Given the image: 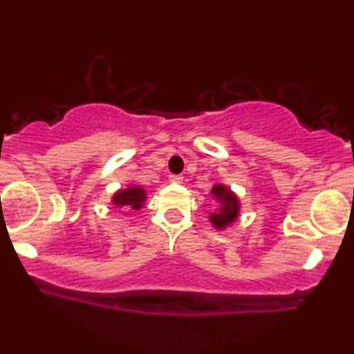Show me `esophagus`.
<instances>
[{"instance_id": "obj_1", "label": "esophagus", "mask_w": 354, "mask_h": 354, "mask_svg": "<svg viewBox=\"0 0 354 354\" xmlns=\"http://www.w3.org/2000/svg\"><path fill=\"white\" fill-rule=\"evenodd\" d=\"M169 181L171 183H183L181 174H169Z\"/></svg>"}]
</instances>
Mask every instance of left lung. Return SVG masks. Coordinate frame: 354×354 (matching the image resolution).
Returning a JSON list of instances; mask_svg holds the SVG:
<instances>
[{
    "label": "left lung",
    "mask_w": 354,
    "mask_h": 354,
    "mask_svg": "<svg viewBox=\"0 0 354 354\" xmlns=\"http://www.w3.org/2000/svg\"><path fill=\"white\" fill-rule=\"evenodd\" d=\"M211 194L216 198L219 208L209 214V221L216 230H225L231 223L236 221V218L239 216V200L233 191L223 185L213 186Z\"/></svg>",
    "instance_id": "8db88e82"
}]
</instances>
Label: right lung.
Wrapping results in <instances>:
<instances>
[{
  "mask_svg": "<svg viewBox=\"0 0 354 354\" xmlns=\"http://www.w3.org/2000/svg\"><path fill=\"white\" fill-rule=\"evenodd\" d=\"M146 200V191L140 186H128L126 189H120L113 194L111 203L118 208L124 209H140L143 208Z\"/></svg>",
  "mask_w": 354,
  "mask_h": 354,
  "instance_id": "1",
  "label": "right lung"
}]
</instances>
